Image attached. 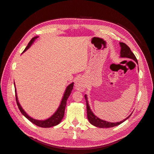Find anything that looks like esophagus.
Segmentation results:
<instances>
[{"label": "esophagus", "instance_id": "esophagus-1", "mask_svg": "<svg viewBox=\"0 0 154 154\" xmlns=\"http://www.w3.org/2000/svg\"><path fill=\"white\" fill-rule=\"evenodd\" d=\"M75 87L77 90L80 91H83L85 90V85L84 83H83V82L82 81V80H80V79H79V80H78L76 82V83H75Z\"/></svg>", "mask_w": 154, "mask_h": 154}]
</instances>
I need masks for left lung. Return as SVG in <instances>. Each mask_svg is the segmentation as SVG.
<instances>
[{
	"instance_id": "left-lung-1",
	"label": "left lung",
	"mask_w": 154,
	"mask_h": 154,
	"mask_svg": "<svg viewBox=\"0 0 154 154\" xmlns=\"http://www.w3.org/2000/svg\"><path fill=\"white\" fill-rule=\"evenodd\" d=\"M120 45H121V53H120V55L121 57H124V58H130L133 60H134L135 62H136L137 63V60L136 57V56L134 55V54L132 52L131 50H130V48L128 46L123 42H120ZM85 101H86V105H87V118L89 121V122L92 125L95 126V127H100V128H110V127H116V126L119 125L121 123H122L123 122H124L125 120H127V119H128L130 116L132 115V114L129 115L128 117L126 118L125 119L123 120L122 122H117V123H110V122H106V121H103L102 119H100V118H98L97 117L93 114L92 112L91 111L90 106L88 105V100H87V96L85 95Z\"/></svg>"
}]
</instances>
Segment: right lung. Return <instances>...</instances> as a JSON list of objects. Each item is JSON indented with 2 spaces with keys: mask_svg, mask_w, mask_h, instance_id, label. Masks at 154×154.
<instances>
[{
  "mask_svg": "<svg viewBox=\"0 0 154 154\" xmlns=\"http://www.w3.org/2000/svg\"><path fill=\"white\" fill-rule=\"evenodd\" d=\"M38 38L37 36L34 37V38H32L30 42H29L28 45H27V47L26 48V49L24 50L22 53L25 52V51L27 49H29L30 46L31 45V44L33 43V42L35 41V40L36 38ZM73 86H74V83H72L70 84L66 88V92L64 93V95L63 97L62 98V100L61 101V104H60V106L58 107V109H57V112L51 116V118H49V119L44 120V121H40V120H36L35 119H32L31 117L27 115L26 112L25 111L22 109V108L21 107L20 105L19 104L18 101V98H17V95L16 94V89H15V97H16V101H17V104L18 105V109H19L20 111L21 112V113L24 115L25 117L27 119H29L31 122H32V123H34L35 125H36V126H38L40 127H43V128H49V127H54V126L57 125L58 124H59L61 122L62 119H63V116H64V112H65V109H66V106L67 104V100L68 99L69 96H70L71 93V91L73 88Z\"/></svg>",
  "mask_w": 154,
  "mask_h": 154,
  "instance_id": "right-lung-1",
  "label": "right lung"
}]
</instances>
